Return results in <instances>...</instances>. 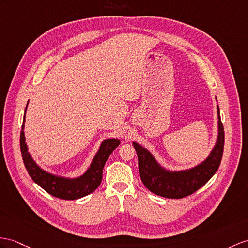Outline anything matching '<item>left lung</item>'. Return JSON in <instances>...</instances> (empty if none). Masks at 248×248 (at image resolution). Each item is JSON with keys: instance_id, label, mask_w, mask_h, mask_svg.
<instances>
[{"instance_id": "left-lung-1", "label": "left lung", "mask_w": 248, "mask_h": 248, "mask_svg": "<svg viewBox=\"0 0 248 248\" xmlns=\"http://www.w3.org/2000/svg\"><path fill=\"white\" fill-rule=\"evenodd\" d=\"M217 109L219 119L218 141L208 158L191 170L167 171L158 164L148 150L134 142L140 177L148 190L164 198L181 199L194 194L214 176L220 166L224 149V127L221 122L219 106H217Z\"/></svg>"}]
</instances>
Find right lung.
<instances>
[{
  "instance_id": "1",
  "label": "right lung",
  "mask_w": 248,
  "mask_h": 248,
  "mask_svg": "<svg viewBox=\"0 0 248 248\" xmlns=\"http://www.w3.org/2000/svg\"><path fill=\"white\" fill-rule=\"evenodd\" d=\"M24 122H25V117H24L20 135L21 154L24 165H25L30 178L35 183L49 195L63 199V200H76V199L92 194L93 191L98 188L102 181V173H103L105 163L109 158L110 154L120 144L118 139H108L101 144V147L98 154L95 155L92 165L83 176L77 179H66L46 172L35 164V162L30 156L27 150L25 137H24Z\"/></svg>"
}]
</instances>
